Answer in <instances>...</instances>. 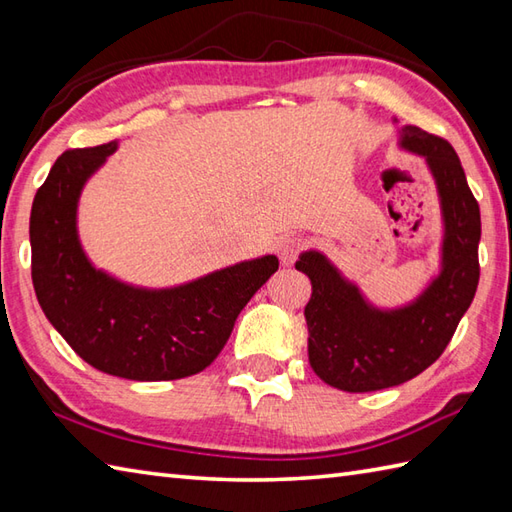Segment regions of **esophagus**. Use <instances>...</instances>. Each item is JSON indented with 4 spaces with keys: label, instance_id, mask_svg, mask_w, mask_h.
<instances>
[{
    "label": "esophagus",
    "instance_id": "obj_1",
    "mask_svg": "<svg viewBox=\"0 0 512 512\" xmlns=\"http://www.w3.org/2000/svg\"><path fill=\"white\" fill-rule=\"evenodd\" d=\"M303 248H306V239H303V237H299V235L286 237L284 242L279 244V259H281V264L290 266L292 262H295L297 255L301 253Z\"/></svg>",
    "mask_w": 512,
    "mask_h": 512
}]
</instances>
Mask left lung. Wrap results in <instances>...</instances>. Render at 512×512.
<instances>
[{"mask_svg": "<svg viewBox=\"0 0 512 512\" xmlns=\"http://www.w3.org/2000/svg\"><path fill=\"white\" fill-rule=\"evenodd\" d=\"M398 145L424 158L440 198V273L429 286L407 306L376 308L319 250H306L295 264L312 284L303 310L310 365L323 383L350 394L402 385L436 363L480 281V206L455 149L413 125L400 129Z\"/></svg>", "mask_w": 512, "mask_h": 512, "instance_id": "obj_1", "label": "left lung"}]
</instances>
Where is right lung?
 <instances>
[{"label": "right lung", "instance_id": "right-lung-1", "mask_svg": "<svg viewBox=\"0 0 512 512\" xmlns=\"http://www.w3.org/2000/svg\"><path fill=\"white\" fill-rule=\"evenodd\" d=\"M118 143L70 149L54 162L30 211L32 286L72 350L99 372L176 380L222 352L237 314L279 268L275 255L226 266L173 288H140L94 268L76 228L79 198Z\"/></svg>", "mask_w": 512, "mask_h": 512}]
</instances>
